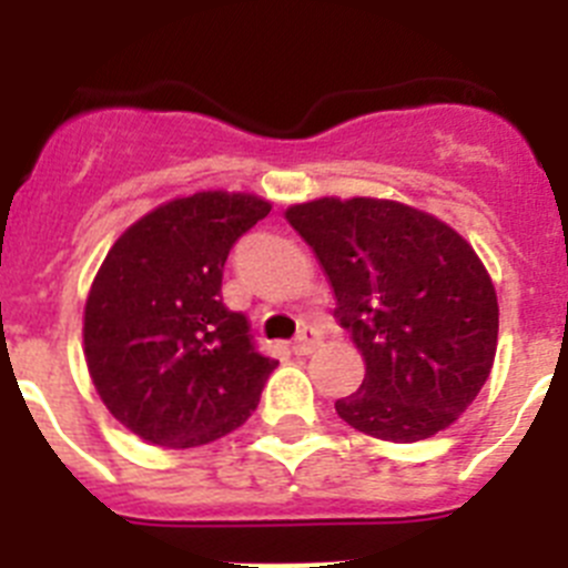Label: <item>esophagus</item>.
I'll list each match as a JSON object with an SVG mask.
<instances>
[{"label":"esophagus","instance_id":"obj_1","mask_svg":"<svg viewBox=\"0 0 568 568\" xmlns=\"http://www.w3.org/2000/svg\"><path fill=\"white\" fill-rule=\"evenodd\" d=\"M318 346H321L318 329H315V327H304L298 333V338L293 341V353L295 355H310V353H315Z\"/></svg>","mask_w":568,"mask_h":568}]
</instances>
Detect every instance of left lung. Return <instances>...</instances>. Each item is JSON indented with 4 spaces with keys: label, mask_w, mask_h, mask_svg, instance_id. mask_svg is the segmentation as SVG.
I'll list each match as a JSON object with an SVG mask.
<instances>
[{
    "label": "left lung",
    "mask_w": 568,
    "mask_h": 568,
    "mask_svg": "<svg viewBox=\"0 0 568 568\" xmlns=\"http://www.w3.org/2000/svg\"><path fill=\"white\" fill-rule=\"evenodd\" d=\"M335 290V318L366 361L341 420L393 444L433 438L486 384L498 295L475 250L435 215L384 199L287 210Z\"/></svg>",
    "instance_id": "obj_1"
}]
</instances>
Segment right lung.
Segmentation results:
<instances>
[{
  "mask_svg": "<svg viewBox=\"0 0 568 568\" xmlns=\"http://www.w3.org/2000/svg\"><path fill=\"white\" fill-rule=\"evenodd\" d=\"M270 213L247 193H195L155 207L110 247L84 304V358L119 424L187 449L239 429L278 361L222 301L224 261Z\"/></svg>",
  "mask_w": 568,
  "mask_h": 568,
  "instance_id": "add662e5",
  "label": "right lung"
}]
</instances>
